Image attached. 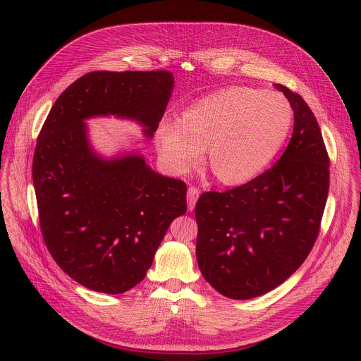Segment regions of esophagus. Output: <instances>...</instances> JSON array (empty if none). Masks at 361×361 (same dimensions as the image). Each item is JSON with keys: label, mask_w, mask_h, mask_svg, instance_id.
I'll use <instances>...</instances> for the list:
<instances>
[{"label": "esophagus", "mask_w": 361, "mask_h": 361, "mask_svg": "<svg viewBox=\"0 0 361 361\" xmlns=\"http://www.w3.org/2000/svg\"><path fill=\"white\" fill-rule=\"evenodd\" d=\"M199 195H200V192H199V188L197 187H188V190H187V204H188V211H193L195 209V204H196V202H197V199H199Z\"/></svg>", "instance_id": "obj_1"}]
</instances>
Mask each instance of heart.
Returning a JSON list of instances; mask_svg holds the SVG:
<instances>
[{
    "label": "heart",
    "instance_id": "obj_1",
    "mask_svg": "<svg viewBox=\"0 0 361 361\" xmlns=\"http://www.w3.org/2000/svg\"><path fill=\"white\" fill-rule=\"evenodd\" d=\"M293 111L274 92L233 86L188 105L178 120H162L155 142L162 161L177 174H187L207 159L214 176L237 185L260 176L286 143Z\"/></svg>",
    "mask_w": 361,
    "mask_h": 361
}]
</instances>
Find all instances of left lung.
<instances>
[{
	"label": "left lung",
	"instance_id": "left-lung-1",
	"mask_svg": "<svg viewBox=\"0 0 361 361\" xmlns=\"http://www.w3.org/2000/svg\"><path fill=\"white\" fill-rule=\"evenodd\" d=\"M294 111L291 140L263 174L196 204V259L222 295L249 300L288 279L309 256L329 190V158L312 109L282 85Z\"/></svg>",
	"mask_w": 361,
	"mask_h": 361
}]
</instances>
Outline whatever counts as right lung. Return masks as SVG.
<instances>
[{
    "instance_id": "1",
    "label": "right lung",
    "mask_w": 361,
    "mask_h": 361,
    "mask_svg": "<svg viewBox=\"0 0 361 361\" xmlns=\"http://www.w3.org/2000/svg\"><path fill=\"white\" fill-rule=\"evenodd\" d=\"M173 89L165 70L87 73L55 101L37 137L32 177L44 241L92 291L121 294L146 276L171 222L187 211V187L135 150L102 157L86 120L136 121L152 139Z\"/></svg>"
}]
</instances>
